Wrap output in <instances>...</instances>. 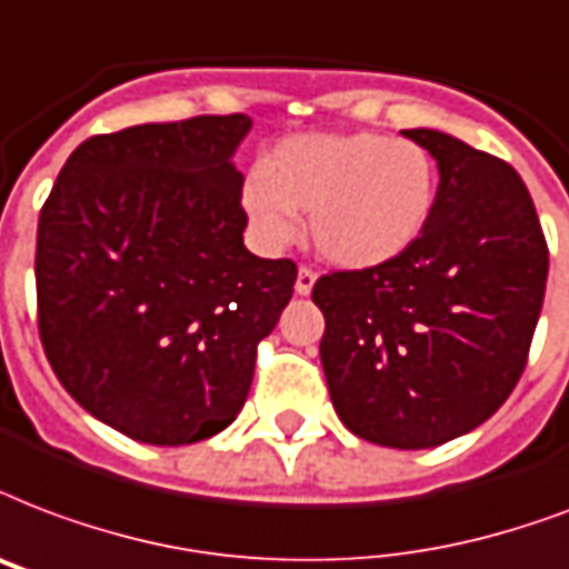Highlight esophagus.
Masks as SVG:
<instances>
[{
  "label": "esophagus",
  "instance_id": "34e87169",
  "mask_svg": "<svg viewBox=\"0 0 569 569\" xmlns=\"http://www.w3.org/2000/svg\"><path fill=\"white\" fill-rule=\"evenodd\" d=\"M316 271L310 266H301L298 268V277H295V292L298 295H310L313 292V283H316Z\"/></svg>",
  "mask_w": 569,
  "mask_h": 569
}]
</instances>
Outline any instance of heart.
Instances as JSON below:
<instances>
[{
  "label": "heart",
  "mask_w": 569,
  "mask_h": 569,
  "mask_svg": "<svg viewBox=\"0 0 569 569\" xmlns=\"http://www.w3.org/2000/svg\"><path fill=\"white\" fill-rule=\"evenodd\" d=\"M439 172L420 142L381 133H313L277 146L244 181V208L271 244L292 241L295 211H313L316 250L340 268L388 266L418 244Z\"/></svg>",
  "instance_id": "heart-1"
}]
</instances>
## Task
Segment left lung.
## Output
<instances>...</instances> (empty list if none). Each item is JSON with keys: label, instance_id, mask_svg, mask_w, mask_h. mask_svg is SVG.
Here are the masks:
<instances>
[{"label": "left lung", "instance_id": "8db88e82", "mask_svg": "<svg viewBox=\"0 0 569 569\" xmlns=\"http://www.w3.org/2000/svg\"><path fill=\"white\" fill-rule=\"evenodd\" d=\"M439 163L427 232L388 266L328 271L313 303L340 420L385 448L457 439L501 409L543 307L549 247L510 163L439 130H402Z\"/></svg>", "mask_w": 569, "mask_h": 569}]
</instances>
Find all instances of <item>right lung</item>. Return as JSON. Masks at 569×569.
<instances>
[{"mask_svg": "<svg viewBox=\"0 0 569 569\" xmlns=\"http://www.w3.org/2000/svg\"><path fill=\"white\" fill-rule=\"evenodd\" d=\"M250 119L193 116L98 133L38 220V333L82 409L146 445H193L247 400L256 349L292 298V259L244 247Z\"/></svg>", "mask_w": 569, "mask_h": 569, "instance_id": "obj_1", "label": "right lung"}]
</instances>
